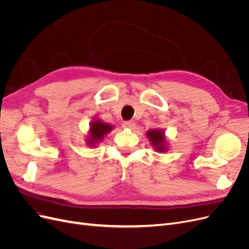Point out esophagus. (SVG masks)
<instances>
[{
    "mask_svg": "<svg viewBox=\"0 0 249 249\" xmlns=\"http://www.w3.org/2000/svg\"><path fill=\"white\" fill-rule=\"evenodd\" d=\"M123 126L124 127V129H130V130H133L135 127V123L132 122V120H127V122H124L123 124Z\"/></svg>",
    "mask_w": 249,
    "mask_h": 249,
    "instance_id": "1",
    "label": "esophagus"
}]
</instances>
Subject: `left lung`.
Here are the masks:
<instances>
[{
  "label": "left lung",
  "instance_id": "left-lung-1",
  "mask_svg": "<svg viewBox=\"0 0 249 249\" xmlns=\"http://www.w3.org/2000/svg\"><path fill=\"white\" fill-rule=\"evenodd\" d=\"M147 138L149 139L150 144L153 145L154 149L159 153H165L168 150L167 141L165 137V132L161 129H152L146 132Z\"/></svg>",
  "mask_w": 249,
  "mask_h": 249
}]
</instances>
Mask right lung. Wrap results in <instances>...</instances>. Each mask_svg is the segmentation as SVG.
<instances>
[{
    "instance_id": "obj_1",
    "label": "right lung",
    "mask_w": 249,
    "mask_h": 249,
    "mask_svg": "<svg viewBox=\"0 0 249 249\" xmlns=\"http://www.w3.org/2000/svg\"><path fill=\"white\" fill-rule=\"evenodd\" d=\"M113 129H114V126L112 124L104 123L99 118L93 119L89 124V131L86 139L87 145L89 147H95Z\"/></svg>"
}]
</instances>
